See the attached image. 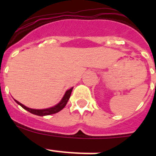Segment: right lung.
Here are the masks:
<instances>
[{"label": "right lung", "mask_w": 156, "mask_h": 156, "mask_svg": "<svg viewBox=\"0 0 156 156\" xmlns=\"http://www.w3.org/2000/svg\"><path fill=\"white\" fill-rule=\"evenodd\" d=\"M73 88H70L69 90H66V94L63 96L62 99L60 101V102L58 103L56 105L53 106L51 108H44V109H34V108H30L27 106H25L24 105L21 104L20 102H19L18 101L15 100L16 101L17 104H19V105L22 106L24 109H26L27 111L30 112V113L34 114V115H40V116H44V115H51V114H55L58 112L59 111H61L63 108H64L65 106L66 105L67 102H68L69 99L70 98V95H71L72 90H73Z\"/></svg>", "instance_id": "1"}]
</instances>
